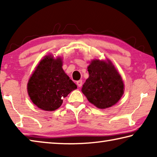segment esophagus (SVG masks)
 Segmentation results:
<instances>
[{"instance_id":"obj_1","label":"esophagus","mask_w":157,"mask_h":157,"mask_svg":"<svg viewBox=\"0 0 157 157\" xmlns=\"http://www.w3.org/2000/svg\"><path fill=\"white\" fill-rule=\"evenodd\" d=\"M77 85H78V87H81L82 85V80H79L77 82Z\"/></svg>"}]
</instances>
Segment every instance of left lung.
Segmentation results:
<instances>
[{
	"mask_svg": "<svg viewBox=\"0 0 157 157\" xmlns=\"http://www.w3.org/2000/svg\"><path fill=\"white\" fill-rule=\"evenodd\" d=\"M87 68L89 76L82 91L89 102L102 109L116 104L123 95L124 84L111 61L93 59Z\"/></svg>",
	"mask_w": 157,
	"mask_h": 157,
	"instance_id": "1",
	"label": "left lung"
}]
</instances>
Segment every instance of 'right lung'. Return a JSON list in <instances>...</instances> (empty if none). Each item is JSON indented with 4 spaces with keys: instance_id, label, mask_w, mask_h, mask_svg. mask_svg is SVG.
I'll use <instances>...</instances> for the list:
<instances>
[{
    "instance_id": "add662e5",
    "label": "right lung",
    "mask_w": 157,
    "mask_h": 157,
    "mask_svg": "<svg viewBox=\"0 0 157 157\" xmlns=\"http://www.w3.org/2000/svg\"><path fill=\"white\" fill-rule=\"evenodd\" d=\"M61 57H44L36 67L28 83V93L37 107L55 111L63 102V98L77 89V85L62 68Z\"/></svg>"
}]
</instances>
